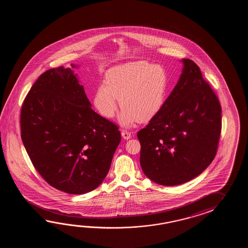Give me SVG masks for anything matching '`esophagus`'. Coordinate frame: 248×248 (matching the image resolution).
Returning a JSON list of instances; mask_svg holds the SVG:
<instances>
[{
  "label": "esophagus",
  "mask_w": 248,
  "mask_h": 248,
  "mask_svg": "<svg viewBox=\"0 0 248 248\" xmlns=\"http://www.w3.org/2000/svg\"><path fill=\"white\" fill-rule=\"evenodd\" d=\"M122 136L124 139H129V138L131 137V133L129 131H127L126 129H122Z\"/></svg>",
  "instance_id": "1"
}]
</instances>
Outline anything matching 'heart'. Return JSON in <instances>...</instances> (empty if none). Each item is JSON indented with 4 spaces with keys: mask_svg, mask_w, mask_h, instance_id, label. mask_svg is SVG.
I'll use <instances>...</instances> for the list:
<instances>
[{
    "mask_svg": "<svg viewBox=\"0 0 248 248\" xmlns=\"http://www.w3.org/2000/svg\"><path fill=\"white\" fill-rule=\"evenodd\" d=\"M168 75L161 66L137 61L117 65L106 74V83L95 90L94 105L101 115L112 118L117 111V97L122 107L119 120L129 126L145 122L163 106Z\"/></svg>",
    "mask_w": 248,
    "mask_h": 248,
    "instance_id": "heart-1",
    "label": "heart"
}]
</instances>
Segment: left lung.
Returning <instances> with one entry per match:
<instances>
[{
    "instance_id": "obj_1",
    "label": "left lung",
    "mask_w": 248,
    "mask_h": 248,
    "mask_svg": "<svg viewBox=\"0 0 248 248\" xmlns=\"http://www.w3.org/2000/svg\"><path fill=\"white\" fill-rule=\"evenodd\" d=\"M147 126L137 133L140 164L149 179L174 186L195 178L216 157L221 130L219 99L190 59Z\"/></svg>"
}]
</instances>
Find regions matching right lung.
Wrapping results in <instances>:
<instances>
[{"label": "right lung", "mask_w": 248, "mask_h": 248, "mask_svg": "<svg viewBox=\"0 0 248 248\" xmlns=\"http://www.w3.org/2000/svg\"><path fill=\"white\" fill-rule=\"evenodd\" d=\"M20 126L38 173L69 194L101 185L122 139L119 126L91 109L76 74L63 66L47 70L32 85L22 106Z\"/></svg>", "instance_id": "add662e5"}]
</instances>
